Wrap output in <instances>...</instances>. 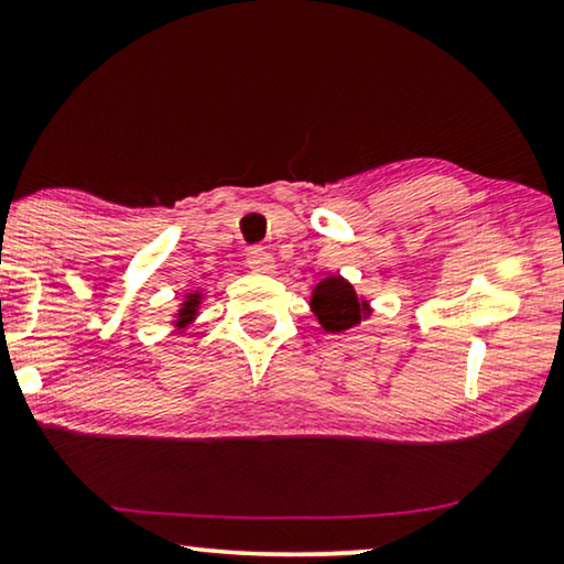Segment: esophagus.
<instances>
[{
    "label": "esophagus",
    "instance_id": "obj_1",
    "mask_svg": "<svg viewBox=\"0 0 564 564\" xmlns=\"http://www.w3.org/2000/svg\"><path fill=\"white\" fill-rule=\"evenodd\" d=\"M246 264H249V269H253V272H261V274L274 272V257L272 253H267L264 249H251L246 253Z\"/></svg>",
    "mask_w": 564,
    "mask_h": 564
}]
</instances>
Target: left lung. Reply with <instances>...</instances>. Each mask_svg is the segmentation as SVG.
<instances>
[{"label":"left lung","mask_w":564,"mask_h":564,"mask_svg":"<svg viewBox=\"0 0 564 564\" xmlns=\"http://www.w3.org/2000/svg\"><path fill=\"white\" fill-rule=\"evenodd\" d=\"M311 307L323 330H328V334H344V330L359 326L369 315L367 300H361L354 284L338 274L326 276V280L315 284Z\"/></svg>","instance_id":"8db88e82"}]
</instances>
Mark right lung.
Returning <instances> with one entry per match:
<instances>
[{
	"instance_id": "right-lung-1",
	"label": "right lung",
	"mask_w": 564,
	"mask_h": 564,
	"mask_svg": "<svg viewBox=\"0 0 564 564\" xmlns=\"http://www.w3.org/2000/svg\"><path fill=\"white\" fill-rule=\"evenodd\" d=\"M199 303H203V295H199V292H192V295H187L184 297V303H182V307H180V313H176V321H174V326L176 328H187L192 321L197 318V307H199Z\"/></svg>"
}]
</instances>
